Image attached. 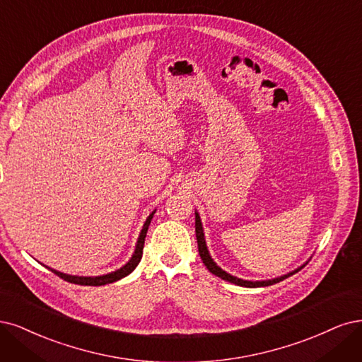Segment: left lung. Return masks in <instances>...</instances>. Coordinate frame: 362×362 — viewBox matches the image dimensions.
<instances>
[{
	"instance_id": "1",
	"label": "left lung",
	"mask_w": 362,
	"mask_h": 362,
	"mask_svg": "<svg viewBox=\"0 0 362 362\" xmlns=\"http://www.w3.org/2000/svg\"><path fill=\"white\" fill-rule=\"evenodd\" d=\"M195 236H197V243H198V252H200V257H202L204 266L209 269V272H212L214 275L226 279V281H228V283L238 284V286H242V287H266V286H272V284H276V283H279V281H283V279H286L287 276L296 274L298 271H300L302 267L305 266V264H302L300 267H298V269H295L293 272H290V274L283 275V276L274 278V279H264V281H247V279H240V278H238V276H233V275H230L228 272L223 271V269H221V267L212 260L211 254H209V250H207V247H206L202 219H200V215H198L197 212H195Z\"/></svg>"
}]
</instances>
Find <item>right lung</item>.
Returning <instances> with one entry per match:
<instances>
[{
    "instance_id": "add662e5",
    "label": "right lung",
    "mask_w": 362,
    "mask_h": 362,
    "mask_svg": "<svg viewBox=\"0 0 362 362\" xmlns=\"http://www.w3.org/2000/svg\"><path fill=\"white\" fill-rule=\"evenodd\" d=\"M153 215H155V211L151 212L148 215V218L146 219V223L143 226V230H141V233H139V238H138L136 247H135V251H134V255L131 257V260L127 262L123 267H120V269L114 271L111 274H107V275H100V276H76V275H67V274H63V272H58L55 269H51V267H48V269H51L55 275L63 278L64 281L79 284V286H105V284H110V283H114V281H119V279L124 278L126 275H129L135 269V267L138 266L139 260H141L146 235H147L150 221H151V218H153Z\"/></svg>"
}]
</instances>
